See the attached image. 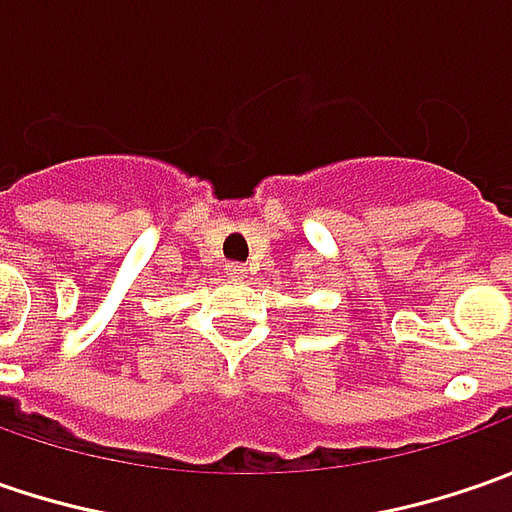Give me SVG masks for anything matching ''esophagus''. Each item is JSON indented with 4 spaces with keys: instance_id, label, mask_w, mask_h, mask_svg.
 <instances>
[{
    "instance_id": "34e87169",
    "label": "esophagus",
    "mask_w": 512,
    "mask_h": 512,
    "mask_svg": "<svg viewBox=\"0 0 512 512\" xmlns=\"http://www.w3.org/2000/svg\"><path fill=\"white\" fill-rule=\"evenodd\" d=\"M247 267L242 262H227L225 265V276L227 279H245Z\"/></svg>"
}]
</instances>
